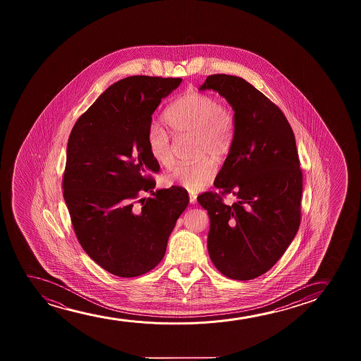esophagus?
Wrapping results in <instances>:
<instances>
[{"label":"esophagus","instance_id":"obj_1","mask_svg":"<svg viewBox=\"0 0 361 361\" xmlns=\"http://www.w3.org/2000/svg\"><path fill=\"white\" fill-rule=\"evenodd\" d=\"M188 200H190V203H191V204H195V203H196V201H197V200H196V196H195V195H190V197H188Z\"/></svg>","mask_w":361,"mask_h":361}]
</instances>
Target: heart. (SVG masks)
Returning a JSON list of instances; mask_svg holds the SVG:
<instances>
[{"label": "heart", "mask_w": 361, "mask_h": 361, "mask_svg": "<svg viewBox=\"0 0 361 361\" xmlns=\"http://www.w3.org/2000/svg\"><path fill=\"white\" fill-rule=\"evenodd\" d=\"M164 119L175 135L193 137L195 158L201 159L192 165L175 166L165 175L164 183L190 192H198L216 176L217 170L212 161L223 163L232 152L235 134L234 114L221 106L213 96L190 92L169 106ZM147 143L155 163L163 168L173 164V147L161 126H149Z\"/></svg>", "instance_id": "1"}]
</instances>
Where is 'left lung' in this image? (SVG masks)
<instances>
[{"label":"left lung","mask_w":361,"mask_h":361,"mask_svg":"<svg viewBox=\"0 0 361 361\" xmlns=\"http://www.w3.org/2000/svg\"><path fill=\"white\" fill-rule=\"evenodd\" d=\"M198 90H213L232 106V152L214 188L232 193L228 206L217 193L197 201L208 212V254L224 276L252 280L286 252L301 221L302 171L296 140L281 109L245 80L208 76Z\"/></svg>","instance_id":"8db88e82"}]
</instances>
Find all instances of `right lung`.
Instances as JSON below:
<instances>
[{
  "label": "right lung",
  "mask_w": 361,
  "mask_h": 361,
  "mask_svg": "<svg viewBox=\"0 0 361 361\" xmlns=\"http://www.w3.org/2000/svg\"><path fill=\"white\" fill-rule=\"evenodd\" d=\"M183 79L129 76L109 86L70 133L63 190L81 247L106 271L143 275L163 260L169 235L188 207V191L157 190L147 143L152 116ZM140 192L154 196L141 199Z\"/></svg>",
  "instance_id": "obj_1"
}]
</instances>
